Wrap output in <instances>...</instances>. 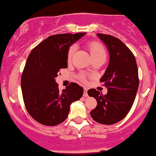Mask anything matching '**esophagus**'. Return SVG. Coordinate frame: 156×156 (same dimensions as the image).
I'll return each mask as SVG.
<instances>
[{"mask_svg":"<svg viewBox=\"0 0 156 156\" xmlns=\"http://www.w3.org/2000/svg\"><path fill=\"white\" fill-rule=\"evenodd\" d=\"M88 89L86 87H84V93H83V96L84 97H88V93H87Z\"/></svg>","mask_w":156,"mask_h":156,"instance_id":"obj_1","label":"esophagus"}]
</instances>
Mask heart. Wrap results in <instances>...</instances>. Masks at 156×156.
<instances>
[{"label": "heart", "instance_id": "heart-1", "mask_svg": "<svg viewBox=\"0 0 156 156\" xmlns=\"http://www.w3.org/2000/svg\"><path fill=\"white\" fill-rule=\"evenodd\" d=\"M89 51H90V55L92 58L93 57L100 56V55H106L104 47L102 44H101L98 42H92L89 45ZM76 51V46L73 45L70 48L67 53V59H71L72 56H73V53Z\"/></svg>", "mask_w": 156, "mask_h": 156}]
</instances>
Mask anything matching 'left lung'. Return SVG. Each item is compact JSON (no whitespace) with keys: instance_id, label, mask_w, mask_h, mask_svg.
<instances>
[{"instance_id":"obj_1","label":"left lung","mask_w":156,"mask_h":156,"mask_svg":"<svg viewBox=\"0 0 156 156\" xmlns=\"http://www.w3.org/2000/svg\"><path fill=\"white\" fill-rule=\"evenodd\" d=\"M108 50L109 63L101 83L108 89L102 95L95 89L88 90V95L97 101V106L90 112L94 121L99 124H116L130 112L139 87L138 69L134 55L118 38L97 34Z\"/></svg>"}]
</instances>
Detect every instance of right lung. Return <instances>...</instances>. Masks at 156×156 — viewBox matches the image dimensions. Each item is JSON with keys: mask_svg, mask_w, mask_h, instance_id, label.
<instances>
[{"mask_svg": "<svg viewBox=\"0 0 156 156\" xmlns=\"http://www.w3.org/2000/svg\"><path fill=\"white\" fill-rule=\"evenodd\" d=\"M86 35L58 34L38 44L27 58L21 78V89L27 112L33 119L46 126L64 122L72 102L80 99L83 88L71 83L60 91L55 81L61 68L67 67L70 46Z\"/></svg>", "mask_w": 156, "mask_h": 156, "instance_id": "right-lung-1", "label": "right lung"}]
</instances>
